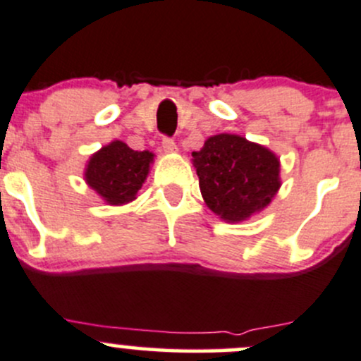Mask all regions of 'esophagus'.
I'll return each mask as SVG.
<instances>
[{
	"label": "esophagus",
	"mask_w": 361,
	"mask_h": 361,
	"mask_svg": "<svg viewBox=\"0 0 361 361\" xmlns=\"http://www.w3.org/2000/svg\"><path fill=\"white\" fill-rule=\"evenodd\" d=\"M162 149L166 152H174L176 150V143H174V140L169 138V136H164V138H162Z\"/></svg>",
	"instance_id": "34e87169"
}]
</instances>
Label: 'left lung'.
I'll list each match as a JSON object with an SVG mask.
<instances>
[{"label":"left lung","instance_id":"8db88e82","mask_svg":"<svg viewBox=\"0 0 361 361\" xmlns=\"http://www.w3.org/2000/svg\"><path fill=\"white\" fill-rule=\"evenodd\" d=\"M192 157L207 207L226 221L264 209L280 187L275 154L242 136H211Z\"/></svg>","mask_w":361,"mask_h":361}]
</instances>
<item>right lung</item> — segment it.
Segmentation results:
<instances>
[{"label": "right lung", "mask_w": 361, "mask_h": 361, "mask_svg": "<svg viewBox=\"0 0 361 361\" xmlns=\"http://www.w3.org/2000/svg\"><path fill=\"white\" fill-rule=\"evenodd\" d=\"M152 159L149 150L138 152L123 142H112L90 159L86 181L107 202H131L149 174Z\"/></svg>", "instance_id": "right-lung-1"}]
</instances>
